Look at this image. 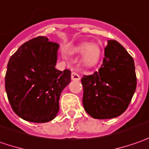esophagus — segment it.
<instances>
[{
  "mask_svg": "<svg viewBox=\"0 0 149 149\" xmlns=\"http://www.w3.org/2000/svg\"><path fill=\"white\" fill-rule=\"evenodd\" d=\"M71 77H72V80H73V81H79L80 80V76L77 74V72H72V74H71Z\"/></svg>",
  "mask_w": 149,
  "mask_h": 149,
  "instance_id": "esophagus-1",
  "label": "esophagus"
}]
</instances>
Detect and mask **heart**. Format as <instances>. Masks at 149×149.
Listing matches in <instances>:
<instances>
[{
	"instance_id": "b5f03b06",
	"label": "heart",
	"mask_w": 149,
	"mask_h": 149,
	"mask_svg": "<svg viewBox=\"0 0 149 149\" xmlns=\"http://www.w3.org/2000/svg\"><path fill=\"white\" fill-rule=\"evenodd\" d=\"M75 52H81V62L86 68H95L100 62L102 51L96 43H82L73 49Z\"/></svg>"
}]
</instances>
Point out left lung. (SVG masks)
<instances>
[{"label": "left lung", "instance_id": "obj_1", "mask_svg": "<svg viewBox=\"0 0 149 149\" xmlns=\"http://www.w3.org/2000/svg\"><path fill=\"white\" fill-rule=\"evenodd\" d=\"M81 81L83 107L92 118L118 117L126 111L137 87L133 57L117 41H108L99 70L84 75Z\"/></svg>", "mask_w": 149, "mask_h": 149}]
</instances>
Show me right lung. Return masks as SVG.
Instances as JSON below:
<instances>
[{
  "label": "right lung",
  "mask_w": 149,
  "mask_h": 149,
  "mask_svg": "<svg viewBox=\"0 0 149 149\" xmlns=\"http://www.w3.org/2000/svg\"><path fill=\"white\" fill-rule=\"evenodd\" d=\"M58 47L46 36H37L10 56L5 87L12 110L22 119L47 123L58 113L60 95L71 81L70 70L55 68Z\"/></svg>",
  "instance_id": "add662e5"
}]
</instances>
